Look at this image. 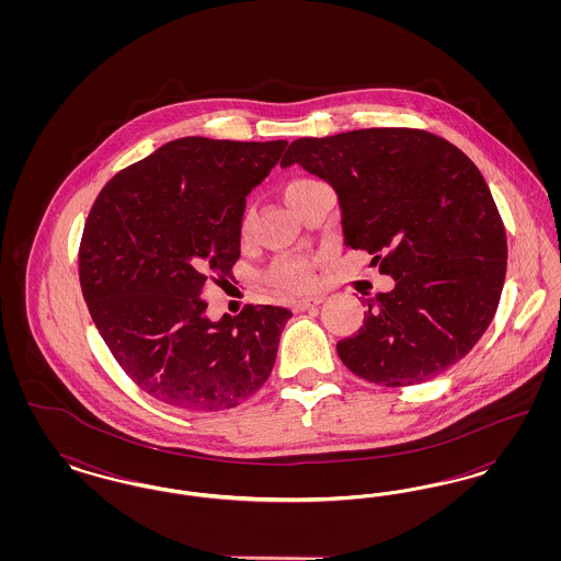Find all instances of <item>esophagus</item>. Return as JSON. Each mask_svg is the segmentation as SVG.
Returning a JSON list of instances; mask_svg holds the SVG:
<instances>
[{"instance_id": "34e87169", "label": "esophagus", "mask_w": 561, "mask_h": 561, "mask_svg": "<svg viewBox=\"0 0 561 561\" xmlns=\"http://www.w3.org/2000/svg\"><path fill=\"white\" fill-rule=\"evenodd\" d=\"M321 296H311V298H300V300H294L293 309L294 311H307V309H311V307H318L320 305Z\"/></svg>"}]
</instances>
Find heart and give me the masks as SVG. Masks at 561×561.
I'll use <instances>...</instances> for the list:
<instances>
[{
  "instance_id": "heart-1",
  "label": "heart",
  "mask_w": 561,
  "mask_h": 561,
  "mask_svg": "<svg viewBox=\"0 0 561 561\" xmlns=\"http://www.w3.org/2000/svg\"><path fill=\"white\" fill-rule=\"evenodd\" d=\"M316 181L309 179H296L290 181L284 187V199L288 206H293L294 199L305 193L307 188L316 187ZM250 225V214L243 216V229H248ZM273 284L282 290L288 293H302L309 290L313 286V273H311V263L305 259H293V261H284L277 267L273 268Z\"/></svg>"
}]
</instances>
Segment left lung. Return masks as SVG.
I'll use <instances>...</instances> for the list:
<instances>
[{
  "instance_id": "left-lung-1",
  "label": "left lung",
  "mask_w": 561,
  "mask_h": 561,
  "mask_svg": "<svg viewBox=\"0 0 561 561\" xmlns=\"http://www.w3.org/2000/svg\"><path fill=\"white\" fill-rule=\"evenodd\" d=\"M334 188L348 248L396 279L339 341L348 370L376 385H419L462 359L496 313L507 236L478 165L425 130L368 128L298 138L282 168Z\"/></svg>"
}]
</instances>
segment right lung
Segmentation results:
<instances>
[{
	"label": "right lung",
	"mask_w": 561,
	"mask_h": 561,
	"mask_svg": "<svg viewBox=\"0 0 561 561\" xmlns=\"http://www.w3.org/2000/svg\"><path fill=\"white\" fill-rule=\"evenodd\" d=\"M286 145L176 138L99 193L81 238V293L108 351L151 398L229 410L273 370L293 311L250 305L213 321L204 293L233 277L245 197Z\"/></svg>",
	"instance_id": "right-lung-1"
}]
</instances>
